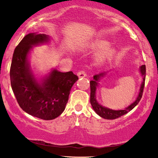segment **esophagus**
Listing matches in <instances>:
<instances>
[{
	"label": "esophagus",
	"instance_id": "1",
	"mask_svg": "<svg viewBox=\"0 0 158 158\" xmlns=\"http://www.w3.org/2000/svg\"><path fill=\"white\" fill-rule=\"evenodd\" d=\"M77 76H78L79 77H85L86 75V73H85V71H79L78 73H77Z\"/></svg>",
	"mask_w": 158,
	"mask_h": 158
}]
</instances>
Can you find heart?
<instances>
[{
	"label": "heart",
	"instance_id": "heart-1",
	"mask_svg": "<svg viewBox=\"0 0 158 158\" xmlns=\"http://www.w3.org/2000/svg\"><path fill=\"white\" fill-rule=\"evenodd\" d=\"M109 42L103 39H96L90 43L89 49L92 52H99L96 55L95 62L97 65H101L112 58L116 54L114 47L109 46Z\"/></svg>",
	"mask_w": 158,
	"mask_h": 158
}]
</instances>
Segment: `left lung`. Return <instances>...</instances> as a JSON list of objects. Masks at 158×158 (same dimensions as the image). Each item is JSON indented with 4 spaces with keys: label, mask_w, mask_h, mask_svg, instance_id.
I'll return each instance as SVG.
<instances>
[{
    "label": "left lung",
    "mask_w": 158,
    "mask_h": 158,
    "mask_svg": "<svg viewBox=\"0 0 158 158\" xmlns=\"http://www.w3.org/2000/svg\"><path fill=\"white\" fill-rule=\"evenodd\" d=\"M140 73L142 76V83L140 86L139 93L138 94L137 98H136V100L134 101L132 103H131V105H129V106L125 108L124 109L122 110H113L108 109L106 107L103 106L101 104H99L98 101L96 100V88L98 87V81L101 77H104L106 75L107 72H103L99 73L98 75H95L94 76V79L93 81H90V104H91L93 109L95 111V112L103 118L106 119H115L120 116H122L124 114L128 113L129 111H130L131 110H132L138 104V103L139 102V101L141 100L142 96V93H143L144 87V81H145V75H146V67L144 64L142 65L139 68Z\"/></svg>",
    "instance_id": "left-lung-1"
}]
</instances>
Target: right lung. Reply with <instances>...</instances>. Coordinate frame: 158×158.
I'll return each mask as SVG.
<instances>
[{
	"mask_svg": "<svg viewBox=\"0 0 158 158\" xmlns=\"http://www.w3.org/2000/svg\"><path fill=\"white\" fill-rule=\"evenodd\" d=\"M44 34L26 35L15 49L10 69V84L19 105L30 115L44 120L59 116L65 109L69 95L78 77L72 71L52 70L39 83L32 73L28 55L33 46L48 42Z\"/></svg>",
	"mask_w": 158,
	"mask_h": 158,
	"instance_id": "obj_1",
	"label": "right lung"
}]
</instances>
